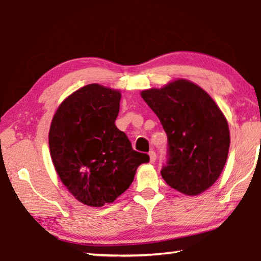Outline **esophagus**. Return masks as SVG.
Wrapping results in <instances>:
<instances>
[{"mask_svg":"<svg viewBox=\"0 0 261 261\" xmlns=\"http://www.w3.org/2000/svg\"><path fill=\"white\" fill-rule=\"evenodd\" d=\"M149 161H150V163H154L156 161V153L154 150L149 151Z\"/></svg>","mask_w":261,"mask_h":261,"instance_id":"1","label":"esophagus"}]
</instances>
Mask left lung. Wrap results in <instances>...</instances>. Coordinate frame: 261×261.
<instances>
[{"label": "left lung", "instance_id": "8db88e82", "mask_svg": "<svg viewBox=\"0 0 261 261\" xmlns=\"http://www.w3.org/2000/svg\"><path fill=\"white\" fill-rule=\"evenodd\" d=\"M141 97L160 118L168 136V160L161 170L170 187L198 195L219 178L230 144L228 123L204 90L176 80Z\"/></svg>", "mask_w": 261, "mask_h": 261}]
</instances>
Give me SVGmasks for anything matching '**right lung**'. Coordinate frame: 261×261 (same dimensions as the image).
Wrapping results in <instances>:
<instances>
[{
    "label": "right lung",
    "mask_w": 261,
    "mask_h": 261,
    "mask_svg": "<svg viewBox=\"0 0 261 261\" xmlns=\"http://www.w3.org/2000/svg\"><path fill=\"white\" fill-rule=\"evenodd\" d=\"M121 93L88 84L60 103L52 118L49 147L61 181L89 206L113 203L134 181L149 156L134 150L115 125Z\"/></svg>",
    "instance_id": "right-lung-1"
}]
</instances>
